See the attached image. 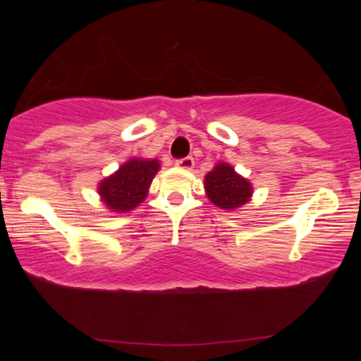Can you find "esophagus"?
<instances>
[{
  "label": "esophagus",
  "mask_w": 361,
  "mask_h": 361,
  "mask_svg": "<svg viewBox=\"0 0 361 361\" xmlns=\"http://www.w3.org/2000/svg\"><path fill=\"white\" fill-rule=\"evenodd\" d=\"M194 164H195V161L192 157H186V158L175 161V166H178L180 169H186V171H190V169L194 167Z\"/></svg>",
  "instance_id": "34e87169"
}]
</instances>
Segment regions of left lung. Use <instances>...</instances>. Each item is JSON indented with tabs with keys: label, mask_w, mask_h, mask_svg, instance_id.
Here are the masks:
<instances>
[{
	"label": "left lung",
	"mask_w": 361,
	"mask_h": 361,
	"mask_svg": "<svg viewBox=\"0 0 361 361\" xmlns=\"http://www.w3.org/2000/svg\"><path fill=\"white\" fill-rule=\"evenodd\" d=\"M204 189L209 200L221 209H235L250 202L252 188L231 166L219 163L206 175Z\"/></svg>",
	"instance_id": "obj_1"
}]
</instances>
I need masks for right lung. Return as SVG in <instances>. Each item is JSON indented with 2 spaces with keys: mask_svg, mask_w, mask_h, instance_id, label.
Wrapping results in <instances>:
<instances>
[{
  "mask_svg": "<svg viewBox=\"0 0 361 361\" xmlns=\"http://www.w3.org/2000/svg\"><path fill=\"white\" fill-rule=\"evenodd\" d=\"M158 169L159 163L157 159H130L119 167L116 173L101 183L99 194L109 209L118 212L132 211L147 195Z\"/></svg>",
  "mask_w": 361,
  "mask_h": 361,
  "instance_id": "1",
  "label": "right lung"
}]
</instances>
